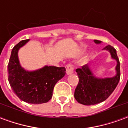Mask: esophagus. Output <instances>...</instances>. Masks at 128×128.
I'll return each mask as SVG.
<instances>
[{
	"label": "esophagus",
	"mask_w": 128,
	"mask_h": 128,
	"mask_svg": "<svg viewBox=\"0 0 128 128\" xmlns=\"http://www.w3.org/2000/svg\"><path fill=\"white\" fill-rule=\"evenodd\" d=\"M73 67L71 64H67L66 66V74L67 75H71L72 72H73Z\"/></svg>",
	"instance_id": "esophagus-1"
}]
</instances>
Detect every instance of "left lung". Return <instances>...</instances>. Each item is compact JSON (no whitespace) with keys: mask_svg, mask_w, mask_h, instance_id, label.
I'll list each match as a JSON object with an SVG mask.
<instances>
[{"mask_svg":"<svg viewBox=\"0 0 128 128\" xmlns=\"http://www.w3.org/2000/svg\"><path fill=\"white\" fill-rule=\"evenodd\" d=\"M96 44H100L102 41L94 40ZM108 50L112 58L114 59L117 64L115 69V76L112 78H96L89 68L88 64H86L80 68H77L76 72L79 78V82L75 90V99L80 104L90 106L104 102L112 93L120 80V62L116 55V50L110 45H108L103 48Z\"/></svg>","mask_w":128,"mask_h":128,"instance_id":"left-lung-1","label":"left lung"}]
</instances>
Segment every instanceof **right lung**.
<instances>
[{"label": "right lung", "mask_w": 128, "mask_h": 128, "mask_svg": "<svg viewBox=\"0 0 128 128\" xmlns=\"http://www.w3.org/2000/svg\"><path fill=\"white\" fill-rule=\"evenodd\" d=\"M29 40H22L13 48L8 64V80L21 100L34 104L46 103L52 97L56 84L66 74V69L51 66H45L34 71L24 69L19 62L18 52Z\"/></svg>", "instance_id": "add662e5"}]
</instances>
